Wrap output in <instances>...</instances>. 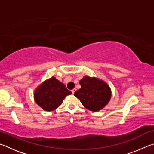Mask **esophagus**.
I'll list each match as a JSON object with an SVG mask.
<instances>
[{"label": "esophagus", "instance_id": "obj_1", "mask_svg": "<svg viewBox=\"0 0 154 154\" xmlns=\"http://www.w3.org/2000/svg\"><path fill=\"white\" fill-rule=\"evenodd\" d=\"M75 91H76V89H75V88H74V89H72V90H71V92H72V94H74Z\"/></svg>", "mask_w": 154, "mask_h": 154}]
</instances>
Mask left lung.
Wrapping results in <instances>:
<instances>
[{
  "instance_id": "left-lung-1",
  "label": "left lung",
  "mask_w": 154,
  "mask_h": 154,
  "mask_svg": "<svg viewBox=\"0 0 154 154\" xmlns=\"http://www.w3.org/2000/svg\"><path fill=\"white\" fill-rule=\"evenodd\" d=\"M81 88L74 95L82 105L92 111H98L107 105L111 96V88L103 81L85 76L79 82Z\"/></svg>"
}]
</instances>
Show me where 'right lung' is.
Instances as JSON below:
<instances>
[{"label":"right lung","mask_w":154,"mask_h":154,"mask_svg":"<svg viewBox=\"0 0 154 154\" xmlns=\"http://www.w3.org/2000/svg\"><path fill=\"white\" fill-rule=\"evenodd\" d=\"M71 94L64 83L52 77L36 88L34 98L36 104L43 110L51 111L58 108L65 97Z\"/></svg>","instance_id":"1"}]
</instances>
